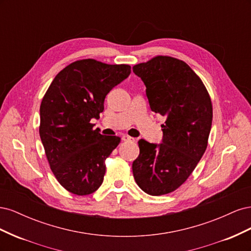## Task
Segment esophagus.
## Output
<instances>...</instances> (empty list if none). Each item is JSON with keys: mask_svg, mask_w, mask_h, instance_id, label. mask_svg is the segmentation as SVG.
<instances>
[{"mask_svg": "<svg viewBox=\"0 0 251 251\" xmlns=\"http://www.w3.org/2000/svg\"><path fill=\"white\" fill-rule=\"evenodd\" d=\"M123 141H125V142H134L135 139L130 137V136L125 135V136H123Z\"/></svg>", "mask_w": 251, "mask_h": 251, "instance_id": "obj_1", "label": "esophagus"}]
</instances>
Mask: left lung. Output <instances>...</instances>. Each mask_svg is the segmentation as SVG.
<instances>
[{
    "label": "left lung",
    "instance_id": "left-lung-1",
    "mask_svg": "<svg viewBox=\"0 0 251 251\" xmlns=\"http://www.w3.org/2000/svg\"><path fill=\"white\" fill-rule=\"evenodd\" d=\"M133 72L147 87L151 110L165 117L160 144L138 141L134 178L151 196L170 194L187 180L207 148L210 97L201 78L178 58L158 55L135 65Z\"/></svg>",
    "mask_w": 251,
    "mask_h": 251
}]
</instances>
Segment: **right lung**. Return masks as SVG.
Instances as JSON below:
<instances>
[{"instance_id":"obj_1","label":"right lung","mask_w":251,"mask_h":251,"mask_svg":"<svg viewBox=\"0 0 251 251\" xmlns=\"http://www.w3.org/2000/svg\"><path fill=\"white\" fill-rule=\"evenodd\" d=\"M131 73L128 65L76 60L52 80L40 108V136L50 169L68 192L86 196L103 181L105 159L120 138L94 130L104 98Z\"/></svg>"}]
</instances>
